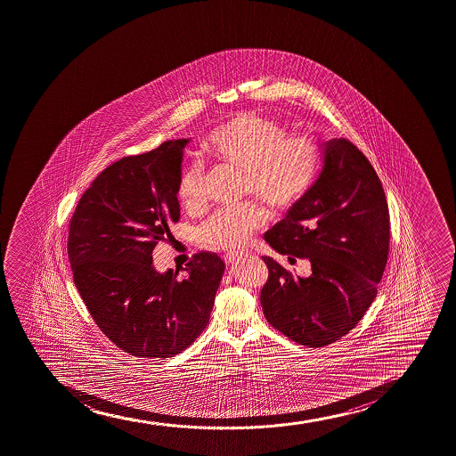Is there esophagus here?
I'll use <instances>...</instances> for the list:
<instances>
[{
  "instance_id": "esophagus-1",
  "label": "esophagus",
  "mask_w": 456,
  "mask_h": 456,
  "mask_svg": "<svg viewBox=\"0 0 456 456\" xmlns=\"http://www.w3.org/2000/svg\"><path fill=\"white\" fill-rule=\"evenodd\" d=\"M238 257H240L238 253H227V255L223 256V259H224V262L227 264V265H231V264H233V262H235Z\"/></svg>"
}]
</instances>
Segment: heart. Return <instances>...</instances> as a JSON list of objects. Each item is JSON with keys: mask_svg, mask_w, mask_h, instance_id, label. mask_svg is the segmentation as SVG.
<instances>
[{"mask_svg": "<svg viewBox=\"0 0 456 456\" xmlns=\"http://www.w3.org/2000/svg\"><path fill=\"white\" fill-rule=\"evenodd\" d=\"M206 153L227 168L242 171V192L256 195L276 212L297 205L318 173V149L305 134L289 136L276 119L240 113L210 134ZM180 205L191 212L206 206L205 173L200 160L180 171L175 183ZM265 221L257 203L218 210L200 227L199 240L212 250L238 251Z\"/></svg>", "mask_w": 456, "mask_h": 456, "instance_id": "obj_1", "label": "heart"}]
</instances>
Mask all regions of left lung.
<instances>
[{
  "label": "left lung",
  "mask_w": 456,
  "mask_h": 456,
  "mask_svg": "<svg viewBox=\"0 0 456 456\" xmlns=\"http://www.w3.org/2000/svg\"><path fill=\"white\" fill-rule=\"evenodd\" d=\"M264 238L289 262L309 259L313 270L296 277L262 257L266 322L306 347L347 335L376 298L388 259V203L369 159L347 139L322 143L317 180Z\"/></svg>",
  "instance_id": "obj_1"
}]
</instances>
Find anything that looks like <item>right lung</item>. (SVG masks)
<instances>
[{"mask_svg": "<svg viewBox=\"0 0 456 456\" xmlns=\"http://www.w3.org/2000/svg\"><path fill=\"white\" fill-rule=\"evenodd\" d=\"M188 139L127 156L97 175L69 221L74 283L106 337L139 358H171L209 322L224 262L197 253L184 268L153 266L159 240L180 218L175 183Z\"/></svg>", "mask_w": 456, "mask_h": 456, "instance_id": "right-lung-1", "label": "right lung"}]
</instances>
